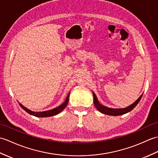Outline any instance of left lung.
Returning a JSON list of instances; mask_svg holds the SVG:
<instances>
[{
  "label": "left lung",
  "instance_id": "left-lung-1",
  "mask_svg": "<svg viewBox=\"0 0 158 158\" xmlns=\"http://www.w3.org/2000/svg\"><path fill=\"white\" fill-rule=\"evenodd\" d=\"M93 99H94V106L97 109L98 111H99L101 113H103L104 114L106 115H123L128 113V112L131 111V110H132L134 109L136 105L139 103V102L141 100V97L143 96V94H141V96L139 97V99L136 100L135 103H133L131 106L126 107V108H123V109H114V108H110V107H107L106 106H103V105H101L99 103V101L97 100V98L96 94H94L93 92Z\"/></svg>",
  "mask_w": 158,
  "mask_h": 158
}]
</instances>
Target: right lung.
I'll use <instances>...</instances> for the list:
<instances>
[{
    "instance_id": "add662e5",
    "label": "right lung",
    "mask_w": 158,
    "mask_h": 158,
    "mask_svg": "<svg viewBox=\"0 0 158 158\" xmlns=\"http://www.w3.org/2000/svg\"><path fill=\"white\" fill-rule=\"evenodd\" d=\"M69 93L68 94V95L66 97V99L65 100V101L63 103L61 106H59V107L52 109V110H48V111H40V112H34L31 111L28 109H27L26 107L23 106L22 104L19 103V106H21L23 110H25L27 113L30 114V115H34L36 117H40V118H44V117H49V116H52V115H57L58 114L60 113L63 110H64L65 108V107L67 106V105L68 103V101H69Z\"/></svg>"
}]
</instances>
